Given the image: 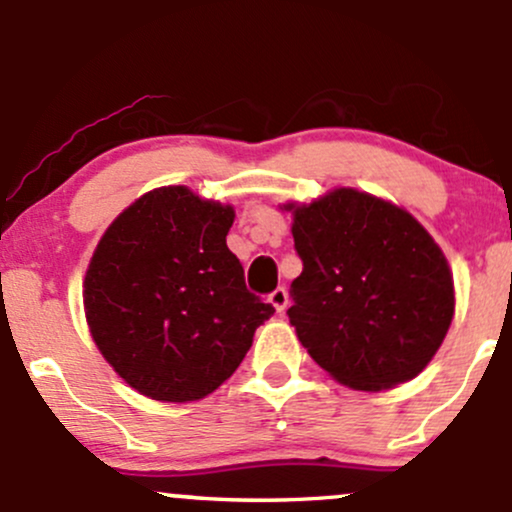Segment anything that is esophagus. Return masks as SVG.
Here are the masks:
<instances>
[{
  "label": "esophagus",
  "mask_w": 512,
  "mask_h": 512,
  "mask_svg": "<svg viewBox=\"0 0 512 512\" xmlns=\"http://www.w3.org/2000/svg\"><path fill=\"white\" fill-rule=\"evenodd\" d=\"M269 303H272L276 313L281 315L286 310V305H289V293H286V289H274L269 293Z\"/></svg>",
  "instance_id": "1"
}]
</instances>
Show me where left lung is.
Instances as JSON below:
<instances>
[{
	"label": "left lung",
	"mask_w": 512,
	"mask_h": 512,
	"mask_svg": "<svg viewBox=\"0 0 512 512\" xmlns=\"http://www.w3.org/2000/svg\"><path fill=\"white\" fill-rule=\"evenodd\" d=\"M303 272L289 320L337 383L380 392L416 378L455 315L450 264L407 209L337 187L284 204Z\"/></svg>",
	"instance_id": "1"
}]
</instances>
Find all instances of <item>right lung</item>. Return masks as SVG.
Returning a JSON list of instances; mask_svg holds the SVG:
<instances>
[{
	"mask_svg": "<svg viewBox=\"0 0 512 512\" xmlns=\"http://www.w3.org/2000/svg\"><path fill=\"white\" fill-rule=\"evenodd\" d=\"M233 219L231 204L168 185L129 204L98 240L84 279L88 330L139 395L175 404L211 395L274 315L228 250Z\"/></svg>",
	"mask_w": 512,
	"mask_h": 512,
	"instance_id": "1",
	"label": "right lung"
}]
</instances>
